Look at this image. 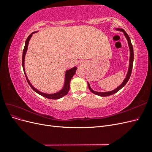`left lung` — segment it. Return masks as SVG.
I'll return each mask as SVG.
<instances>
[{
  "label": "left lung",
  "instance_id": "8db88e82",
  "mask_svg": "<svg viewBox=\"0 0 152 152\" xmlns=\"http://www.w3.org/2000/svg\"><path fill=\"white\" fill-rule=\"evenodd\" d=\"M116 30L117 31H120L123 32V34L124 35V36L126 37V38L127 40V42H128V45H129V52H130V54H129V68H128V70H127V73L126 74V78L124 79L122 83L118 86L117 88H115V89L112 90V91H106V92H98V91H94L93 89L91 88L90 84L88 82H87V84H88V87L89 90L92 92V93H94V94H96L98 96H103V97H105V96H108L110 95H112L115 93H116L117 92H118L119 90H121L122 87L125 86L127 82H128L129 79V78L131 77V72H132V65H133V61H134V52H133V48H132V45L131 44V39L129 38V37L127 35V34L125 31V30H123L122 28H115Z\"/></svg>",
  "mask_w": 152,
  "mask_h": 152
}]
</instances>
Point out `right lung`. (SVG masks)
<instances>
[{"label":"right lung","instance_id":"right-lung-1","mask_svg":"<svg viewBox=\"0 0 152 152\" xmlns=\"http://www.w3.org/2000/svg\"><path fill=\"white\" fill-rule=\"evenodd\" d=\"M36 32H38V31H34L28 37V38L26 39V42H25V48L23 49V57H22V66H23V71L25 73V77L26 78L27 82H28V84L30 85V86L31 87V89H33L35 92H36L37 93H38L39 94L42 96L43 97H45L48 99H58L61 98L63 96H65V95H66L68 93L69 90H70V81L72 79V77H73V75H75V73L76 72V70L77 69V67L73 66V68H70V69H68V70L65 72V81H64V84H63V88L59 91L58 92H56L55 93H53V94H48V93H43V92H41L40 91H39L38 89H37L35 87L31 84V82H30L28 77L26 75V73L25 72V56L27 52V50H28V44L30 42V40L31 39L32 35L36 33Z\"/></svg>","mask_w":152,"mask_h":152}]
</instances>
